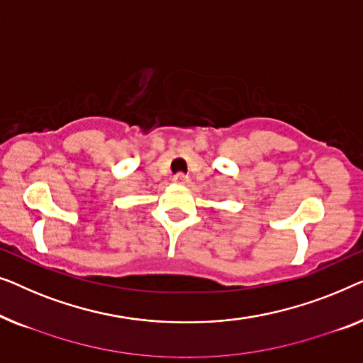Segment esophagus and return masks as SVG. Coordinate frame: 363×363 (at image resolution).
Masks as SVG:
<instances>
[{
	"mask_svg": "<svg viewBox=\"0 0 363 363\" xmlns=\"http://www.w3.org/2000/svg\"><path fill=\"white\" fill-rule=\"evenodd\" d=\"M172 181H174V182H179V184H187L189 181H191V179H189V177H187L186 174H182V172H179V174H176V176H174V179H172Z\"/></svg>",
	"mask_w": 363,
	"mask_h": 363,
	"instance_id": "obj_1",
	"label": "esophagus"
}]
</instances>
